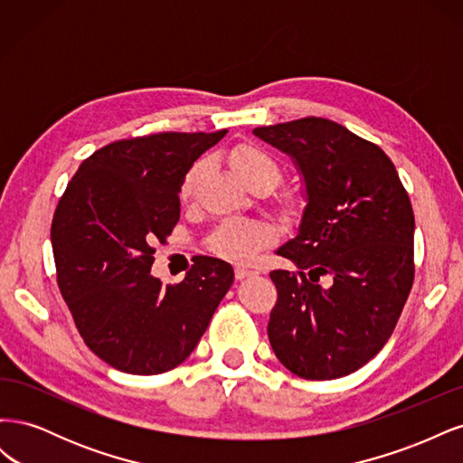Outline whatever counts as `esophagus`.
Returning a JSON list of instances; mask_svg holds the SVG:
<instances>
[{"label":"esophagus","instance_id":"obj_1","mask_svg":"<svg viewBox=\"0 0 463 463\" xmlns=\"http://www.w3.org/2000/svg\"><path fill=\"white\" fill-rule=\"evenodd\" d=\"M257 270H250V269H245V266H237L235 269V278L237 279H243V278H249V276H255Z\"/></svg>","mask_w":463,"mask_h":463}]
</instances>
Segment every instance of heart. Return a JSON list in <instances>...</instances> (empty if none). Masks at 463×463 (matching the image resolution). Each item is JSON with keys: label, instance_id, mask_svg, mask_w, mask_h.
Instances as JSON below:
<instances>
[{"label": "heart", "instance_id": "b5f03b06", "mask_svg": "<svg viewBox=\"0 0 463 463\" xmlns=\"http://www.w3.org/2000/svg\"><path fill=\"white\" fill-rule=\"evenodd\" d=\"M230 164L247 187L266 184L274 187L279 181V165L270 156L253 145H240L230 152ZM204 172V162H194L184 181H181L179 194L187 201L194 191V185ZM274 241V228L270 223L259 220H226L210 233L206 247L220 259L232 262H250L259 250Z\"/></svg>", "mask_w": 463, "mask_h": 463}]
</instances>
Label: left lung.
I'll return each instance as SVG.
<instances>
[{
  "instance_id": "left-lung-1",
  "label": "left lung",
  "mask_w": 463,
  "mask_h": 463,
  "mask_svg": "<svg viewBox=\"0 0 463 463\" xmlns=\"http://www.w3.org/2000/svg\"><path fill=\"white\" fill-rule=\"evenodd\" d=\"M255 135L298 160L309 197L298 237L278 249L298 270L270 272V345L307 381L345 376L381 352L410 298L408 191L384 150L340 123L303 118Z\"/></svg>"
}]
</instances>
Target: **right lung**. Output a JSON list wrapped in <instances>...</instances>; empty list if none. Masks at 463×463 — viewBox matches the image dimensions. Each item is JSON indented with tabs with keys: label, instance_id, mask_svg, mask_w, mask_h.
<instances>
[{
	"label": "right lung",
	"instance_id": "1",
	"mask_svg": "<svg viewBox=\"0 0 463 463\" xmlns=\"http://www.w3.org/2000/svg\"><path fill=\"white\" fill-rule=\"evenodd\" d=\"M226 135L121 138L79 165L55 206V279L80 338L109 367L162 374L184 363L233 282V269L197 257L184 282L152 278L154 245L179 222L181 181Z\"/></svg>",
	"mask_w": 463,
	"mask_h": 463
}]
</instances>
